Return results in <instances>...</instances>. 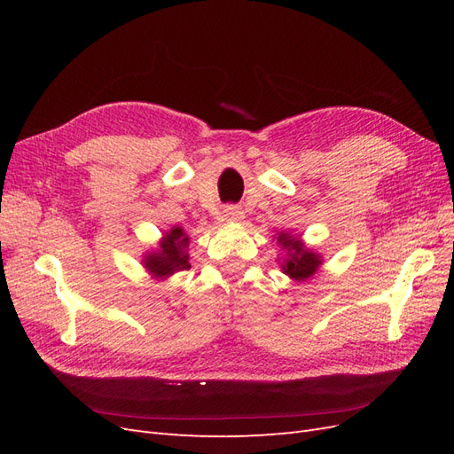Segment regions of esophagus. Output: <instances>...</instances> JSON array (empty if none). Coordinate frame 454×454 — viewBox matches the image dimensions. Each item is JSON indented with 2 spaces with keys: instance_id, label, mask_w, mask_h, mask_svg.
<instances>
[{
  "instance_id": "1",
  "label": "esophagus",
  "mask_w": 454,
  "mask_h": 454,
  "mask_svg": "<svg viewBox=\"0 0 454 454\" xmlns=\"http://www.w3.org/2000/svg\"><path fill=\"white\" fill-rule=\"evenodd\" d=\"M223 217L227 219V222H240V219L244 217V210L240 208V206L229 204L223 208Z\"/></svg>"
}]
</instances>
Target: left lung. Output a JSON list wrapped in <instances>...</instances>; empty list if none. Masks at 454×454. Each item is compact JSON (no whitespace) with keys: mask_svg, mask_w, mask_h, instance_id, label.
Masks as SVG:
<instances>
[{"mask_svg":"<svg viewBox=\"0 0 454 454\" xmlns=\"http://www.w3.org/2000/svg\"><path fill=\"white\" fill-rule=\"evenodd\" d=\"M278 244L286 252V257L282 261V270L287 277L303 282L310 277H314L316 270L322 265V255L307 248L305 242L299 237H294L292 232H278ZM280 261V259H278Z\"/></svg>","mask_w":454,"mask_h":454,"instance_id":"left-lung-1","label":"left lung"}]
</instances>
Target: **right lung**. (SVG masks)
<instances>
[{
  "mask_svg": "<svg viewBox=\"0 0 454 454\" xmlns=\"http://www.w3.org/2000/svg\"><path fill=\"white\" fill-rule=\"evenodd\" d=\"M189 237L182 227H172L159 242L155 252H147L144 257V267L153 278L164 280L172 277L174 272H182L191 269L189 265Z\"/></svg>",
  "mask_w": 454,
  "mask_h": 454,
  "instance_id": "1",
  "label": "right lung"
}]
</instances>
